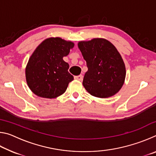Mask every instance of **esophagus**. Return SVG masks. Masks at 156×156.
Returning a JSON list of instances; mask_svg holds the SVG:
<instances>
[{
  "mask_svg": "<svg viewBox=\"0 0 156 156\" xmlns=\"http://www.w3.org/2000/svg\"><path fill=\"white\" fill-rule=\"evenodd\" d=\"M74 78L76 80H82L83 78V75H79V76H76L74 77Z\"/></svg>",
  "mask_w": 156,
  "mask_h": 156,
  "instance_id": "1",
  "label": "esophagus"
}]
</instances>
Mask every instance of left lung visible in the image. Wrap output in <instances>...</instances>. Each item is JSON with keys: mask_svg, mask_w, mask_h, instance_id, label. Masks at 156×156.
Wrapping results in <instances>:
<instances>
[{"mask_svg": "<svg viewBox=\"0 0 156 156\" xmlns=\"http://www.w3.org/2000/svg\"><path fill=\"white\" fill-rule=\"evenodd\" d=\"M78 46L88 67L83 81L86 90L102 98L117 94L125 83L126 68L115 47L101 38L78 42Z\"/></svg>", "mask_w": 156, "mask_h": 156, "instance_id": "left-lung-1", "label": "left lung"}]
</instances>
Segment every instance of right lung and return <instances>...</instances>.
<instances>
[{"instance_id":"right-lung-1","label":"right lung","mask_w":156,"mask_h":156,"mask_svg":"<svg viewBox=\"0 0 156 156\" xmlns=\"http://www.w3.org/2000/svg\"><path fill=\"white\" fill-rule=\"evenodd\" d=\"M74 43L59 37L44 40L34 50L25 68L27 85L36 96L55 98L65 92L73 76L63 57L69 54Z\"/></svg>"}]
</instances>
